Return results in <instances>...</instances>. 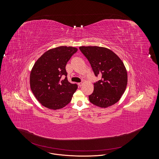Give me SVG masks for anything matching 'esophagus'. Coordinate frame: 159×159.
Masks as SVG:
<instances>
[{
	"mask_svg": "<svg viewBox=\"0 0 159 159\" xmlns=\"http://www.w3.org/2000/svg\"><path fill=\"white\" fill-rule=\"evenodd\" d=\"M82 84H83V83H78V85L80 86V87H81L82 86Z\"/></svg>",
	"mask_w": 159,
	"mask_h": 159,
	"instance_id": "34e87169",
	"label": "esophagus"
}]
</instances>
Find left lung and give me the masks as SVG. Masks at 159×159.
Returning a JSON list of instances; mask_svg holds the SVG:
<instances>
[{"label": "left lung", "instance_id": "8db88e82", "mask_svg": "<svg viewBox=\"0 0 159 159\" xmlns=\"http://www.w3.org/2000/svg\"><path fill=\"white\" fill-rule=\"evenodd\" d=\"M80 50L89 61L95 75L101 79L94 83L89 96L91 103L107 108L117 102L126 90L128 73L121 59L111 50L99 46H80Z\"/></svg>", "mask_w": 159, "mask_h": 159}]
</instances>
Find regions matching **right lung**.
Returning a JSON list of instances; mask_svg holds the SVG:
<instances>
[{"label":"right lung","mask_w":159,"mask_h":159,"mask_svg":"<svg viewBox=\"0 0 159 159\" xmlns=\"http://www.w3.org/2000/svg\"><path fill=\"white\" fill-rule=\"evenodd\" d=\"M77 51L72 46L57 47L47 51L34 63L30 76L31 90L42 106L56 110L71 101L77 85L68 82L66 66ZM62 76L66 77L62 80Z\"/></svg>","instance_id":"obj_1"}]
</instances>
